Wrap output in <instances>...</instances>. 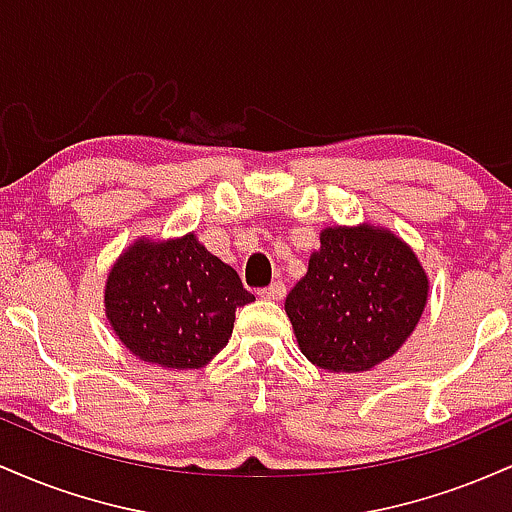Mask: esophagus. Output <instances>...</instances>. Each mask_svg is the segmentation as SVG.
I'll list each match as a JSON object with an SVG mask.
<instances>
[{"label":"esophagus","mask_w":512,"mask_h":512,"mask_svg":"<svg viewBox=\"0 0 512 512\" xmlns=\"http://www.w3.org/2000/svg\"><path fill=\"white\" fill-rule=\"evenodd\" d=\"M284 296H286V286L281 284V281H274V284H269L267 289L260 291V298H264V301H281Z\"/></svg>","instance_id":"34e87169"}]
</instances>
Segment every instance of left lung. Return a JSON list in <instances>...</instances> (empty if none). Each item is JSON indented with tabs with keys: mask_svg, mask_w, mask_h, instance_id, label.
Returning <instances> with one entry per match:
<instances>
[{
	"mask_svg": "<svg viewBox=\"0 0 512 512\" xmlns=\"http://www.w3.org/2000/svg\"><path fill=\"white\" fill-rule=\"evenodd\" d=\"M428 301V274L390 228H322L320 248L289 296L303 356L327 373H363L397 354Z\"/></svg>",
	"mask_w": 512,
	"mask_h": 512,
	"instance_id": "left-lung-1",
	"label": "left lung"
}]
</instances>
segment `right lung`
<instances>
[{
    "mask_svg": "<svg viewBox=\"0 0 512 512\" xmlns=\"http://www.w3.org/2000/svg\"><path fill=\"white\" fill-rule=\"evenodd\" d=\"M255 301L231 264L199 243L137 238L105 279V317L139 361L168 370L204 368L228 344L236 308Z\"/></svg>",
    "mask_w": 512,
    "mask_h": 512,
    "instance_id": "obj_1",
    "label": "right lung"
}]
</instances>
